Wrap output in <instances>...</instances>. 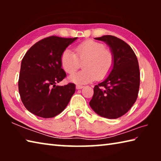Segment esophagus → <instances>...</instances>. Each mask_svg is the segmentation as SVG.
Here are the masks:
<instances>
[{"label": "esophagus", "mask_w": 161, "mask_h": 161, "mask_svg": "<svg viewBox=\"0 0 161 161\" xmlns=\"http://www.w3.org/2000/svg\"><path fill=\"white\" fill-rule=\"evenodd\" d=\"M83 87H84L83 86H81V85H78V84H77V85L76 86V89H82Z\"/></svg>", "instance_id": "34e87169"}]
</instances>
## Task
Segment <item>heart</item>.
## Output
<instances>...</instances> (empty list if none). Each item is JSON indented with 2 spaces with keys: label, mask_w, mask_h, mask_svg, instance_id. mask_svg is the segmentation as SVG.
Instances as JSON below:
<instances>
[{
  "label": "heart",
  "mask_w": 161,
  "mask_h": 161,
  "mask_svg": "<svg viewBox=\"0 0 161 161\" xmlns=\"http://www.w3.org/2000/svg\"><path fill=\"white\" fill-rule=\"evenodd\" d=\"M60 62L62 67L69 74L76 72L80 67V62H84V69L69 76V80L77 84H85L107 77L114 66V55L102 43L86 40L75 47V54L69 49L64 50Z\"/></svg>",
  "instance_id": "b5f03b06"
}]
</instances>
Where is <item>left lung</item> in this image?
<instances>
[{
    "label": "left lung",
    "mask_w": 161,
    "mask_h": 161,
    "mask_svg": "<svg viewBox=\"0 0 161 161\" xmlns=\"http://www.w3.org/2000/svg\"><path fill=\"white\" fill-rule=\"evenodd\" d=\"M94 39L109 46L114 66L108 77L94 86L89 105L98 115L117 119L127 113L137 99L140 85L138 62L132 48L124 40L112 35Z\"/></svg>",
    "instance_id": "8db88e82"
}]
</instances>
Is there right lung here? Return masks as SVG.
Wrapping results in <instances>:
<instances>
[{
    "label": "right lung",
    "instance_id": "1",
    "mask_svg": "<svg viewBox=\"0 0 161 161\" xmlns=\"http://www.w3.org/2000/svg\"><path fill=\"white\" fill-rule=\"evenodd\" d=\"M77 37L51 36L29 49L21 62L18 89L30 112L42 118H53L67 106L75 92V84L56 85L66 77L61 54Z\"/></svg>",
    "mask_w": 161,
    "mask_h": 161
}]
</instances>
